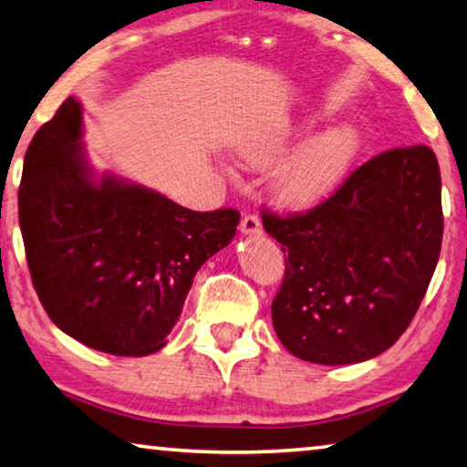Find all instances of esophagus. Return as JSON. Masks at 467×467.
Segmentation results:
<instances>
[{
	"label": "esophagus",
	"mask_w": 467,
	"mask_h": 467,
	"mask_svg": "<svg viewBox=\"0 0 467 467\" xmlns=\"http://www.w3.org/2000/svg\"><path fill=\"white\" fill-rule=\"evenodd\" d=\"M241 233H245V234H257V233H262V222H260V218H257L255 213H247V216L241 220Z\"/></svg>",
	"instance_id": "obj_1"
}]
</instances>
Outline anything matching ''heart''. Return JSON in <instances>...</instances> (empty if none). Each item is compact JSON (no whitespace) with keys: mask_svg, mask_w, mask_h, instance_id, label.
Here are the masks:
<instances>
[{"mask_svg":"<svg viewBox=\"0 0 467 467\" xmlns=\"http://www.w3.org/2000/svg\"><path fill=\"white\" fill-rule=\"evenodd\" d=\"M285 145L286 140L280 135H255L245 140L241 155L251 164H268L285 151ZM359 147V132L349 124H340L307 139L276 170L274 187L280 202L293 207L320 202L349 174Z\"/></svg>","mask_w":467,"mask_h":467,"instance_id":"heart-1","label":"heart"}]
</instances>
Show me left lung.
I'll return each mask as SVG.
<instances>
[{
	"label": "left lung",
	"mask_w": 467,
	"mask_h": 467,
	"mask_svg": "<svg viewBox=\"0 0 467 467\" xmlns=\"http://www.w3.org/2000/svg\"><path fill=\"white\" fill-rule=\"evenodd\" d=\"M285 278L274 330L295 358L358 364L397 343L441 255V170L426 145L387 150L355 168L307 212L264 210Z\"/></svg>",
	"instance_id": "1"
}]
</instances>
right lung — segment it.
<instances>
[{"instance_id":"obj_1","label":"right lung","mask_w":467,"mask_h":467,"mask_svg":"<svg viewBox=\"0 0 467 467\" xmlns=\"http://www.w3.org/2000/svg\"><path fill=\"white\" fill-rule=\"evenodd\" d=\"M80 127L68 98L26 150L18 220L28 272L66 335L143 358L168 343L197 270L231 243L241 213L187 210L114 174L93 181Z\"/></svg>"}]
</instances>
